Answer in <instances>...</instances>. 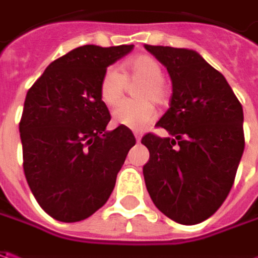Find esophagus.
Here are the masks:
<instances>
[{
  "label": "esophagus",
  "mask_w": 258,
  "mask_h": 258,
  "mask_svg": "<svg viewBox=\"0 0 258 258\" xmlns=\"http://www.w3.org/2000/svg\"><path fill=\"white\" fill-rule=\"evenodd\" d=\"M134 135H135V138H136V141L139 142V141H141V138H142V134H139V132H134Z\"/></svg>",
  "instance_id": "34e87169"
}]
</instances>
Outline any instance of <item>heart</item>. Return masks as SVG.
I'll use <instances>...</instances> for the list:
<instances>
[{
  "mask_svg": "<svg viewBox=\"0 0 258 258\" xmlns=\"http://www.w3.org/2000/svg\"><path fill=\"white\" fill-rule=\"evenodd\" d=\"M122 72L116 67L104 70L99 92L100 99L107 106H114L123 96L126 80H144L138 90L141 100H124L113 110V122L134 131H144L156 116V109L152 102L164 104L168 100V89L164 83V69L152 55H135L122 63Z\"/></svg>",
  "mask_w": 258,
  "mask_h": 258,
  "instance_id": "obj_1",
  "label": "heart"
}]
</instances>
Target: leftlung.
Returning a JSON list of instances; mask_svg holds the SVG:
<instances>
[{
  "instance_id": "left-lung-1",
  "label": "left lung",
  "mask_w": 258,
  "mask_h": 258,
  "mask_svg": "<svg viewBox=\"0 0 258 258\" xmlns=\"http://www.w3.org/2000/svg\"><path fill=\"white\" fill-rule=\"evenodd\" d=\"M145 48L172 80L169 109L156 123L172 138H142L149 149L144 166L146 189L168 218L198 224L221 207L233 186L245 145L243 106L225 77L197 51Z\"/></svg>"
}]
</instances>
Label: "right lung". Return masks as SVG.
I'll return each mask as SVG.
<instances>
[{"label":"right lung","mask_w":258,"mask_h":258,"mask_svg":"<svg viewBox=\"0 0 258 258\" xmlns=\"http://www.w3.org/2000/svg\"><path fill=\"white\" fill-rule=\"evenodd\" d=\"M134 45H82L54 60L27 92L20 120L23 166L31 192L50 217L82 221L103 207L129 149L126 126L110 122L99 86L104 70Z\"/></svg>","instance_id":"1"}]
</instances>
